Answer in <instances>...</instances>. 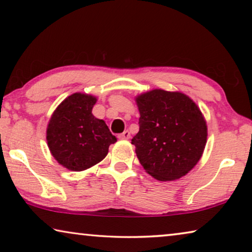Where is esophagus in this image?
I'll return each instance as SVG.
<instances>
[{
    "instance_id": "esophagus-1",
    "label": "esophagus",
    "mask_w": 252,
    "mask_h": 252,
    "mask_svg": "<svg viewBox=\"0 0 252 252\" xmlns=\"http://www.w3.org/2000/svg\"><path fill=\"white\" fill-rule=\"evenodd\" d=\"M130 132L129 131H125L123 133L119 134V139L120 140H129L130 139Z\"/></svg>"
}]
</instances>
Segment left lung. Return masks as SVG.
Returning <instances> with one entry per match:
<instances>
[{
    "label": "left lung",
    "instance_id": "left-lung-1",
    "mask_svg": "<svg viewBox=\"0 0 252 252\" xmlns=\"http://www.w3.org/2000/svg\"><path fill=\"white\" fill-rule=\"evenodd\" d=\"M140 130L134 144L140 163L159 181L185 177L203 155L208 126L201 110L187 94L153 89L135 96Z\"/></svg>",
    "mask_w": 252,
    "mask_h": 252
}]
</instances>
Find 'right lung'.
I'll use <instances>...</instances> for the list:
<instances>
[{"mask_svg": "<svg viewBox=\"0 0 252 252\" xmlns=\"http://www.w3.org/2000/svg\"><path fill=\"white\" fill-rule=\"evenodd\" d=\"M96 96L76 92L65 97L46 126V142L51 155L71 171H83L106 157L117 138L103 120L92 114Z\"/></svg>", "mask_w": 252, "mask_h": 252, "instance_id": "obj_1", "label": "right lung"}]
</instances>
